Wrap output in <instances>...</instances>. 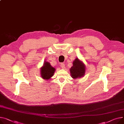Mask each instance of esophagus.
Instances as JSON below:
<instances>
[{"mask_svg": "<svg viewBox=\"0 0 124 124\" xmlns=\"http://www.w3.org/2000/svg\"><path fill=\"white\" fill-rule=\"evenodd\" d=\"M61 67H62V69H65V65H64V63H61Z\"/></svg>", "mask_w": 124, "mask_h": 124, "instance_id": "esophagus-1", "label": "esophagus"}]
</instances>
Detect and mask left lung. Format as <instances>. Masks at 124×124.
Here are the masks:
<instances>
[{
	"label": "left lung",
	"mask_w": 124,
	"mask_h": 124,
	"mask_svg": "<svg viewBox=\"0 0 124 124\" xmlns=\"http://www.w3.org/2000/svg\"><path fill=\"white\" fill-rule=\"evenodd\" d=\"M70 71L72 78H81L85 75L86 72L85 65L78 58H76L73 62V66L70 69Z\"/></svg>",
	"instance_id": "obj_1"
}]
</instances>
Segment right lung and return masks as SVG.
Segmentation results:
<instances>
[{
    "mask_svg": "<svg viewBox=\"0 0 124 124\" xmlns=\"http://www.w3.org/2000/svg\"><path fill=\"white\" fill-rule=\"evenodd\" d=\"M56 69L52 67L50 63L45 61L43 65L40 68V74L41 78L48 80L53 76Z\"/></svg>",
    "mask_w": 124,
    "mask_h": 124,
    "instance_id": "obj_1",
    "label": "right lung"
}]
</instances>
